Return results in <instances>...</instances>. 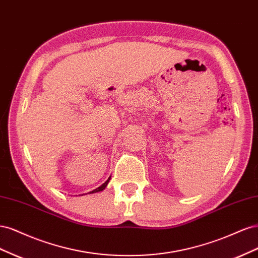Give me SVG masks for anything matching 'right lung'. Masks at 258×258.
Returning <instances> with one entry per match:
<instances>
[{"mask_svg":"<svg viewBox=\"0 0 258 258\" xmlns=\"http://www.w3.org/2000/svg\"><path fill=\"white\" fill-rule=\"evenodd\" d=\"M110 178L111 177H108L107 179H106V181H105V183H103L102 185H101L100 187H98V188H96V189H93L92 191H90L89 194H93V192H98V191H102L104 188H105V187H106V185H107V183L108 182H110Z\"/></svg>","mask_w":258,"mask_h":258,"instance_id":"right-lung-1","label":"right lung"}]
</instances>
